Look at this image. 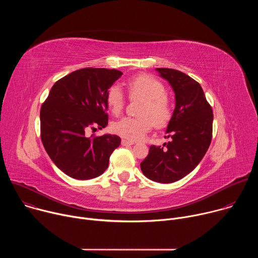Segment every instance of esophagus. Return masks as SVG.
Segmentation results:
<instances>
[{
  "mask_svg": "<svg viewBox=\"0 0 258 258\" xmlns=\"http://www.w3.org/2000/svg\"><path fill=\"white\" fill-rule=\"evenodd\" d=\"M134 144H135V142H134V141L124 140V139H122V140H121V145H122V146H130V145H134Z\"/></svg>",
  "mask_w": 258,
  "mask_h": 258,
  "instance_id": "1",
  "label": "esophagus"
}]
</instances>
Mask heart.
Returning a JSON list of instances; mask_svg holds the SVG:
<instances>
[{"label":"heart","mask_w":258,"mask_h":258,"mask_svg":"<svg viewBox=\"0 0 258 258\" xmlns=\"http://www.w3.org/2000/svg\"><path fill=\"white\" fill-rule=\"evenodd\" d=\"M127 91L132 99L143 100L140 107V117H123L112 124V130L120 137L137 141L143 139L153 124L164 126L171 117L172 103L165 94L164 85L148 75H140L127 82ZM125 98L118 85L110 87L106 94V104L114 115H119Z\"/></svg>","instance_id":"b5f03b06"}]
</instances>
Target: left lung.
Segmentation results:
<instances>
[{
  "label": "left lung",
  "mask_w": 258,
  "mask_h": 258,
  "mask_svg": "<svg viewBox=\"0 0 258 258\" xmlns=\"http://www.w3.org/2000/svg\"><path fill=\"white\" fill-rule=\"evenodd\" d=\"M175 94V108L163 146H150L142 162L143 173L152 180L168 183L190 173L207 152L212 138V108L195 80L171 68H157ZM166 138V136H165Z\"/></svg>",
  "instance_id": "8db88e82"
}]
</instances>
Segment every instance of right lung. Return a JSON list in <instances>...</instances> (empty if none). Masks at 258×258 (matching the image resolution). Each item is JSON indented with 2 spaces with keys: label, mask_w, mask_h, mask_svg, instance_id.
I'll use <instances>...</instances> for the list:
<instances>
[{
  "label": "right lung",
  "mask_w": 258,
  "mask_h": 258,
  "mask_svg": "<svg viewBox=\"0 0 258 258\" xmlns=\"http://www.w3.org/2000/svg\"><path fill=\"white\" fill-rule=\"evenodd\" d=\"M122 72L83 68L57 81L41 108V139L45 149L65 174L90 179L102 174L120 145L115 135L87 136L108 124L106 94Z\"/></svg>",
  "instance_id": "obj_1"
}]
</instances>
